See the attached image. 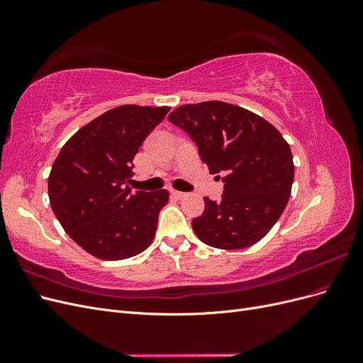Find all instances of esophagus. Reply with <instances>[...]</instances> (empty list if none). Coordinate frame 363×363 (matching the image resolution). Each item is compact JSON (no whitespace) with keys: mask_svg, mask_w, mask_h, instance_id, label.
<instances>
[{"mask_svg":"<svg viewBox=\"0 0 363 363\" xmlns=\"http://www.w3.org/2000/svg\"><path fill=\"white\" fill-rule=\"evenodd\" d=\"M171 196H174V199H177V200H182V199H184L186 194L180 192V191H171Z\"/></svg>","mask_w":363,"mask_h":363,"instance_id":"obj_1","label":"esophagus"}]
</instances>
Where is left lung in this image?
Returning <instances> with one entry per match:
<instances>
[{
    "mask_svg": "<svg viewBox=\"0 0 363 363\" xmlns=\"http://www.w3.org/2000/svg\"><path fill=\"white\" fill-rule=\"evenodd\" d=\"M168 119L195 142L211 174L225 175L221 200L206 196L203 215L192 221L195 235L223 250L259 242L283 213L294 183L292 152L280 131L223 101L180 106Z\"/></svg>",
    "mask_w": 363,
    "mask_h": 363,
    "instance_id": "1",
    "label": "left lung"
}]
</instances>
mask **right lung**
<instances>
[{
  "mask_svg": "<svg viewBox=\"0 0 363 363\" xmlns=\"http://www.w3.org/2000/svg\"><path fill=\"white\" fill-rule=\"evenodd\" d=\"M169 107L119 106L80 128L50 172L52 212L71 239L103 260L133 257L156 235L168 191L131 192L133 159Z\"/></svg>",
  "mask_w": 363,
  "mask_h": 363,
  "instance_id": "add662e5",
  "label": "right lung"
}]
</instances>
